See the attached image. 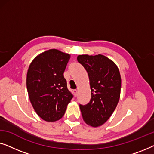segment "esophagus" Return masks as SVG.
I'll return each instance as SVG.
<instances>
[{"mask_svg": "<svg viewBox=\"0 0 154 154\" xmlns=\"http://www.w3.org/2000/svg\"><path fill=\"white\" fill-rule=\"evenodd\" d=\"M73 94H74L75 97H76L77 96V94H78V90H73Z\"/></svg>", "mask_w": 154, "mask_h": 154, "instance_id": "esophagus-1", "label": "esophagus"}]
</instances>
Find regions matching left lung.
I'll use <instances>...</instances> for the list:
<instances>
[{"instance_id": "1", "label": "left lung", "mask_w": 154, "mask_h": 154, "mask_svg": "<svg viewBox=\"0 0 154 154\" xmlns=\"http://www.w3.org/2000/svg\"><path fill=\"white\" fill-rule=\"evenodd\" d=\"M77 60L87 71L91 88L90 102L79 105L82 116L88 125L98 127L110 118L119 101V70L114 62L102 54H82Z\"/></svg>"}]
</instances>
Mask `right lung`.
I'll return each instance as SVG.
<instances>
[{"label": "right lung", "instance_id": "right-lung-1", "mask_svg": "<svg viewBox=\"0 0 154 154\" xmlns=\"http://www.w3.org/2000/svg\"><path fill=\"white\" fill-rule=\"evenodd\" d=\"M70 57V54L58 50H49L38 55L29 67L26 88L29 100L44 121L60 120L73 98L64 77Z\"/></svg>", "mask_w": 154, "mask_h": 154}]
</instances>
